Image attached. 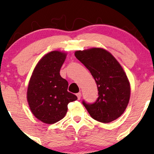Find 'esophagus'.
Here are the masks:
<instances>
[{"instance_id":"34e87169","label":"esophagus","mask_w":154,"mask_h":154,"mask_svg":"<svg viewBox=\"0 0 154 154\" xmlns=\"http://www.w3.org/2000/svg\"><path fill=\"white\" fill-rule=\"evenodd\" d=\"M81 93H77V99L78 100H80V98H81Z\"/></svg>"}]
</instances>
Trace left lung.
<instances>
[{"mask_svg":"<svg viewBox=\"0 0 154 154\" xmlns=\"http://www.w3.org/2000/svg\"><path fill=\"white\" fill-rule=\"evenodd\" d=\"M75 55L91 72L98 88V98L95 103L82 101L90 115L103 123L119 118L130 97V82L122 67L109 51L100 48L77 51Z\"/></svg>","mask_w":154,"mask_h":154,"instance_id":"8db88e82","label":"left lung"}]
</instances>
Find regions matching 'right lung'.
<instances>
[{"label": "right lung", "instance_id": "1", "mask_svg": "<svg viewBox=\"0 0 154 154\" xmlns=\"http://www.w3.org/2000/svg\"><path fill=\"white\" fill-rule=\"evenodd\" d=\"M66 54L59 51L48 53L39 61L28 85L26 98L32 113L45 124L62 119L69 103L77 99L67 91L68 82L60 75Z\"/></svg>", "mask_w": 154, "mask_h": 154}]
</instances>
